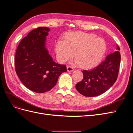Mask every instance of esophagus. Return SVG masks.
I'll return each instance as SVG.
<instances>
[{
	"instance_id": "obj_1",
	"label": "esophagus",
	"mask_w": 133,
	"mask_h": 133,
	"mask_svg": "<svg viewBox=\"0 0 133 133\" xmlns=\"http://www.w3.org/2000/svg\"><path fill=\"white\" fill-rule=\"evenodd\" d=\"M74 70V68L72 67V66H69V65L67 66V70H68V71H73Z\"/></svg>"
}]
</instances>
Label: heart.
I'll list each match as a JSON object with an SVG mask.
<instances>
[{
    "mask_svg": "<svg viewBox=\"0 0 133 133\" xmlns=\"http://www.w3.org/2000/svg\"><path fill=\"white\" fill-rule=\"evenodd\" d=\"M96 35L76 31L66 34L64 42L58 41L55 51L60 61L65 62L74 56L78 65L88 68L97 65L105 53V42Z\"/></svg>",
    "mask_w": 133,
    "mask_h": 133,
    "instance_id": "heart-1",
    "label": "heart"
}]
</instances>
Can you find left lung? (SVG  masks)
<instances>
[{"mask_svg":"<svg viewBox=\"0 0 133 133\" xmlns=\"http://www.w3.org/2000/svg\"><path fill=\"white\" fill-rule=\"evenodd\" d=\"M118 46L114 53L109 54L105 60L93 69L82 71L83 79L76 84L79 93L93 97L102 94L113 85L117 79L120 64V54Z\"/></svg>","mask_w":133,"mask_h":133,"instance_id":"1","label":"left lung"}]
</instances>
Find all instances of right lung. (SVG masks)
I'll list each match as a JSON object with an SVG mask.
<instances>
[{"mask_svg": "<svg viewBox=\"0 0 133 133\" xmlns=\"http://www.w3.org/2000/svg\"><path fill=\"white\" fill-rule=\"evenodd\" d=\"M50 29L38 27L19 43L15 56V71L28 89L38 93L51 89L66 66L55 63L45 47Z\"/></svg>", "mask_w": 133, "mask_h": 133, "instance_id": "obj_1", "label": "right lung"}]
</instances>
